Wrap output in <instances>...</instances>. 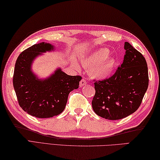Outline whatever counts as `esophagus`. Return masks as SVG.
Wrapping results in <instances>:
<instances>
[{
  "label": "esophagus",
  "mask_w": 160,
  "mask_h": 160,
  "mask_svg": "<svg viewBox=\"0 0 160 160\" xmlns=\"http://www.w3.org/2000/svg\"><path fill=\"white\" fill-rule=\"evenodd\" d=\"M87 84V80L85 79V78H82L81 81L80 82V88H82L84 85H85Z\"/></svg>",
  "instance_id": "esophagus-1"
}]
</instances>
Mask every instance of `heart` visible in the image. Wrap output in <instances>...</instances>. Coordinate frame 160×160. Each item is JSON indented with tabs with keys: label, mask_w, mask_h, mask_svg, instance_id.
Masks as SVG:
<instances>
[{
	"label": "heart",
	"mask_w": 160,
	"mask_h": 160,
	"mask_svg": "<svg viewBox=\"0 0 160 160\" xmlns=\"http://www.w3.org/2000/svg\"><path fill=\"white\" fill-rule=\"evenodd\" d=\"M110 54L108 49H98L83 59L82 63L84 67L90 70V73L94 78L98 80L106 79L114 71L116 63L113 58H108Z\"/></svg>",
	"instance_id": "obj_1"
}]
</instances>
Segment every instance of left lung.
I'll return each instance as SVG.
<instances>
[{"label": "left lung", "mask_w": 160, "mask_h": 160, "mask_svg": "<svg viewBox=\"0 0 160 160\" xmlns=\"http://www.w3.org/2000/svg\"><path fill=\"white\" fill-rule=\"evenodd\" d=\"M123 62L111 77L94 82L92 108L97 115L110 120H120L137 110L148 87V71L141 52L124 42Z\"/></svg>", "instance_id": "8db88e82"}]
</instances>
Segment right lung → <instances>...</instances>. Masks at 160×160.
<instances>
[{
    "label": "right lung",
    "mask_w": 160,
    "mask_h": 160,
    "mask_svg": "<svg viewBox=\"0 0 160 160\" xmlns=\"http://www.w3.org/2000/svg\"><path fill=\"white\" fill-rule=\"evenodd\" d=\"M54 50L50 43L35 44L19 55L14 66L13 86L18 103L28 114L38 118L59 115L64 110L69 93L79 88L82 77L66 74L61 68L45 80L38 79L31 71L36 57Z\"/></svg>",
    "instance_id": "obj_1"
}]
</instances>
